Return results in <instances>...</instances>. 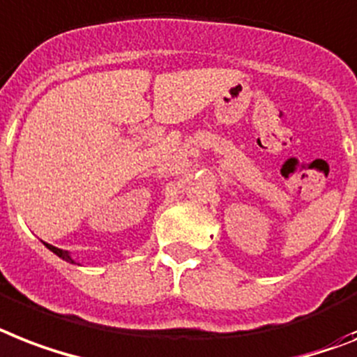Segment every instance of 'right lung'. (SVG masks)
<instances>
[{"label":"right lung","mask_w":357,"mask_h":357,"mask_svg":"<svg viewBox=\"0 0 357 357\" xmlns=\"http://www.w3.org/2000/svg\"><path fill=\"white\" fill-rule=\"evenodd\" d=\"M47 245V249H51V251H53L54 255H58V257H60V259H63L66 260V262H71V264H75V260L71 259V257H69V253L68 251H63V249H58V248H54V245H51V244H45Z\"/></svg>","instance_id":"right-lung-1"}]
</instances>
